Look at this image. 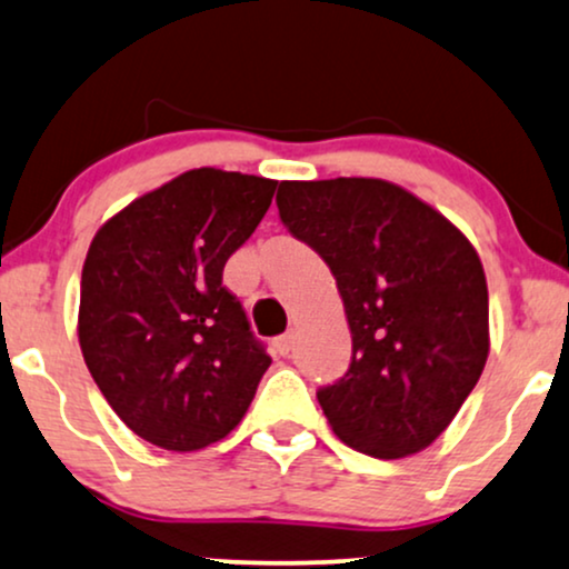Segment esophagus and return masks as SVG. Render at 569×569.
Masks as SVG:
<instances>
[{
    "label": "esophagus",
    "instance_id": "34e87169",
    "mask_svg": "<svg viewBox=\"0 0 569 569\" xmlns=\"http://www.w3.org/2000/svg\"><path fill=\"white\" fill-rule=\"evenodd\" d=\"M293 343H297V336L293 333H283L276 338V351L280 357H289V351L293 349Z\"/></svg>",
    "mask_w": 569,
    "mask_h": 569
}]
</instances>
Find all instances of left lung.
I'll return each mask as SVG.
<instances>
[{
    "label": "left lung",
    "mask_w": 569,
    "mask_h": 569,
    "mask_svg": "<svg viewBox=\"0 0 569 569\" xmlns=\"http://www.w3.org/2000/svg\"><path fill=\"white\" fill-rule=\"evenodd\" d=\"M280 220L333 272L351 330L343 378L318 388L333 433L399 459L449 428L488 359L478 251L441 212L380 178L283 181Z\"/></svg>",
    "instance_id": "left-lung-1"
}]
</instances>
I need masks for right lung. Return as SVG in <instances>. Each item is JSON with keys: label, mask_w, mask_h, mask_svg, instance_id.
<instances>
[{"label": "right lung", "mask_w": 569, "mask_h": 569, "mask_svg": "<svg viewBox=\"0 0 569 569\" xmlns=\"http://www.w3.org/2000/svg\"><path fill=\"white\" fill-rule=\"evenodd\" d=\"M276 186L189 170L93 236L78 341L93 383L143 441L197 451L247 415L272 359L222 286V268L260 226Z\"/></svg>", "instance_id": "obj_1"}]
</instances>
